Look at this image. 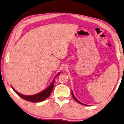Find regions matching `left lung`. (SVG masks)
<instances>
[{"mask_svg":"<svg viewBox=\"0 0 124 124\" xmlns=\"http://www.w3.org/2000/svg\"><path fill=\"white\" fill-rule=\"evenodd\" d=\"M72 97H73L74 99L75 100V101H76L77 102H78V103H79V104H82V105H85V106H87V105H86V104H84L81 103V102H80L79 101H78V100L77 99V98L75 97V96L74 95V94H73V92H72Z\"/></svg>","mask_w":124,"mask_h":124,"instance_id":"8db88e82","label":"left lung"}]
</instances>
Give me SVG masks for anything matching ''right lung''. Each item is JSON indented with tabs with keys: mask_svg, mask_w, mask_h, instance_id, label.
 I'll return each mask as SVG.
<instances>
[{
	"mask_svg": "<svg viewBox=\"0 0 124 124\" xmlns=\"http://www.w3.org/2000/svg\"><path fill=\"white\" fill-rule=\"evenodd\" d=\"M60 74V72H59L57 74L56 76L55 77L54 80H52V83H51V84L46 89H45L44 91L41 92L38 94H35V95H23V94H21L20 93H18V92L14 89L12 87H11V88H12V89L14 90L15 93H16L17 95L20 96L21 98H23V99L24 100H26V101H29L33 102V103H38V102H40L46 100L47 98L49 96L51 95V92L53 90V88H54V80L56 77L58 76Z\"/></svg>",
	"mask_w": 124,
	"mask_h": 124,
	"instance_id": "obj_1",
	"label": "right lung"
}]
</instances>
